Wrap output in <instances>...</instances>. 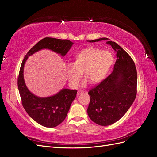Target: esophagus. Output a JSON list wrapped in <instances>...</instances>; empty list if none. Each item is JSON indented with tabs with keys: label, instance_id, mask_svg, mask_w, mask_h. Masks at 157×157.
<instances>
[{
	"label": "esophagus",
	"instance_id": "34e87169",
	"mask_svg": "<svg viewBox=\"0 0 157 157\" xmlns=\"http://www.w3.org/2000/svg\"><path fill=\"white\" fill-rule=\"evenodd\" d=\"M85 92V91H84V90H78L77 92V96H79V95H80L81 94Z\"/></svg>",
	"mask_w": 157,
	"mask_h": 157
}]
</instances>
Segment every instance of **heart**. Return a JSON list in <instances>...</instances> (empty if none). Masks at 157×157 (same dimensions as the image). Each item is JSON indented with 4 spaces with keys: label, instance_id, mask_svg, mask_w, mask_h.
I'll use <instances>...</instances> for the list:
<instances>
[{
    "label": "heart",
    "instance_id": "obj_1",
    "mask_svg": "<svg viewBox=\"0 0 157 157\" xmlns=\"http://www.w3.org/2000/svg\"><path fill=\"white\" fill-rule=\"evenodd\" d=\"M113 61V57L109 51H101L95 47L81 50L75 55L73 63L66 65L65 73L69 84L77 87L82 71L86 78L80 82V86H85L90 81L92 84L99 83L106 77Z\"/></svg>",
    "mask_w": 157,
    "mask_h": 157
}]
</instances>
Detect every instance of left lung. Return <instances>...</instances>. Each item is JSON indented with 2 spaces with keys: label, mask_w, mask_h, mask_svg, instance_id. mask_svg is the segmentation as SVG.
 Wrapping results in <instances>:
<instances>
[{
  "label": "left lung",
  "mask_w": 157,
  "mask_h": 157,
  "mask_svg": "<svg viewBox=\"0 0 157 157\" xmlns=\"http://www.w3.org/2000/svg\"><path fill=\"white\" fill-rule=\"evenodd\" d=\"M106 40L117 52V59L113 72L89 90L90 101L88 115L100 126H109L125 115L134 101L137 94V71L134 61L116 42L107 38L88 40L90 42Z\"/></svg>",
  "instance_id": "8db88e82"
}]
</instances>
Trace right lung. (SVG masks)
<instances>
[{
	"mask_svg": "<svg viewBox=\"0 0 157 157\" xmlns=\"http://www.w3.org/2000/svg\"><path fill=\"white\" fill-rule=\"evenodd\" d=\"M73 42L69 40L46 37L42 39L27 52L23 59L19 73L17 86L23 108L33 120L47 128L60 124L67 116L71 103L77 96V90L63 88L50 97H38L26 86L23 78V68L28 57L42 49H49L64 56Z\"/></svg>",
	"mask_w": 157,
	"mask_h": 157,
	"instance_id": "1",
	"label": "right lung"
}]
</instances>
